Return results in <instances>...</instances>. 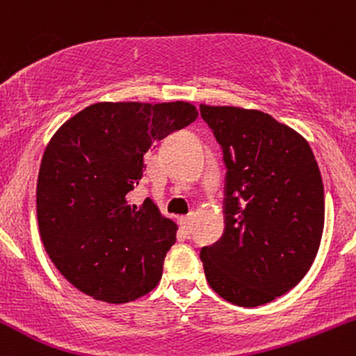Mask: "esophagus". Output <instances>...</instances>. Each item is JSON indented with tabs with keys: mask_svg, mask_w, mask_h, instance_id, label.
Wrapping results in <instances>:
<instances>
[{
	"mask_svg": "<svg viewBox=\"0 0 356 356\" xmlns=\"http://www.w3.org/2000/svg\"><path fill=\"white\" fill-rule=\"evenodd\" d=\"M179 224H181L182 231L186 232V234H191V231H192V216H186V218H181V219H179Z\"/></svg>",
	"mask_w": 356,
	"mask_h": 356,
	"instance_id": "esophagus-1",
	"label": "esophagus"
}]
</instances>
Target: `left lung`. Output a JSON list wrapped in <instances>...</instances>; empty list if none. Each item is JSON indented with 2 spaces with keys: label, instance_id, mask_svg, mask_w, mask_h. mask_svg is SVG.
Instances as JSON below:
<instances>
[{
  "label": "left lung",
  "instance_id": "obj_1",
  "mask_svg": "<svg viewBox=\"0 0 356 356\" xmlns=\"http://www.w3.org/2000/svg\"><path fill=\"white\" fill-rule=\"evenodd\" d=\"M222 150L224 232L201 249L207 283L238 306L284 295L312 268L325 192L312 147L259 110L201 105Z\"/></svg>",
  "mask_w": 356,
  "mask_h": 356
}]
</instances>
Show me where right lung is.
Masks as SVG:
<instances>
[{
    "label": "right lung",
    "instance_id": "right-lung-1",
    "mask_svg": "<svg viewBox=\"0 0 356 356\" xmlns=\"http://www.w3.org/2000/svg\"><path fill=\"white\" fill-rule=\"evenodd\" d=\"M197 118L187 102L93 104L60 127L36 186L40 236L56 269L85 295L127 303L162 277L177 226L152 199L130 201L147 150Z\"/></svg>",
    "mask_w": 356,
    "mask_h": 356
}]
</instances>
